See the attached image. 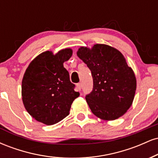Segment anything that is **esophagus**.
I'll return each mask as SVG.
<instances>
[{
  "mask_svg": "<svg viewBox=\"0 0 158 158\" xmlns=\"http://www.w3.org/2000/svg\"><path fill=\"white\" fill-rule=\"evenodd\" d=\"M77 89L79 90H81V83H77Z\"/></svg>",
  "mask_w": 158,
  "mask_h": 158,
  "instance_id": "1",
  "label": "esophagus"
}]
</instances>
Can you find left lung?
I'll return each instance as SVG.
<instances>
[{"label": "left lung", "instance_id": "obj_1", "mask_svg": "<svg viewBox=\"0 0 158 158\" xmlns=\"http://www.w3.org/2000/svg\"><path fill=\"white\" fill-rule=\"evenodd\" d=\"M91 71L93 90L85 99L92 113L99 118L114 120L130 108L135 97L136 78L124 56L106 44L93 48L81 47L77 52Z\"/></svg>", "mask_w": 158, "mask_h": 158}]
</instances>
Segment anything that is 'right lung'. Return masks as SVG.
<instances>
[{"instance_id": "1", "label": "right lung", "mask_w": 158, "mask_h": 158, "mask_svg": "<svg viewBox=\"0 0 158 158\" xmlns=\"http://www.w3.org/2000/svg\"><path fill=\"white\" fill-rule=\"evenodd\" d=\"M72 52L71 49L61 50L56 55L51 51L44 52L27 68L21 86L23 103L39 122L50 126L62 120L79 96L63 66Z\"/></svg>"}]
</instances>
